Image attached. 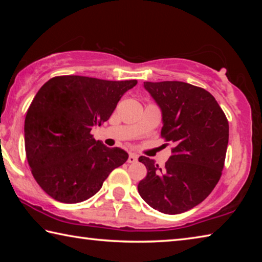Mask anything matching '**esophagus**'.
Here are the masks:
<instances>
[{"mask_svg": "<svg viewBox=\"0 0 262 262\" xmlns=\"http://www.w3.org/2000/svg\"><path fill=\"white\" fill-rule=\"evenodd\" d=\"M127 162H128V163H130V164H133V163H136V162H137V156H136L135 154H129V156H128Z\"/></svg>", "mask_w": 262, "mask_h": 262, "instance_id": "34e87169", "label": "esophagus"}]
</instances>
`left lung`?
<instances>
[{
	"label": "left lung",
	"mask_w": 262,
	"mask_h": 262,
	"mask_svg": "<svg viewBox=\"0 0 262 262\" xmlns=\"http://www.w3.org/2000/svg\"><path fill=\"white\" fill-rule=\"evenodd\" d=\"M162 110L161 135L174 148L158 167L141 156L147 176L137 189L150 207L164 214H181L198 206L219 183L229 142V122L214 96L179 81L144 82Z\"/></svg>",
	"instance_id": "8db88e82"
}]
</instances>
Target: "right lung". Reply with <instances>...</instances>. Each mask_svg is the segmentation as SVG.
Returning a JSON list of instances; mask_svg holds the SVG:
<instances>
[{
	"mask_svg": "<svg viewBox=\"0 0 262 262\" xmlns=\"http://www.w3.org/2000/svg\"><path fill=\"white\" fill-rule=\"evenodd\" d=\"M136 84L66 75L51 78L37 92L25 117L26 158L35 181L54 200H88L127 161L125 150L107 148L91 129L108 120Z\"/></svg>",
	"mask_w": 262,
	"mask_h": 262,
	"instance_id": "right-lung-1",
	"label": "right lung"
}]
</instances>
